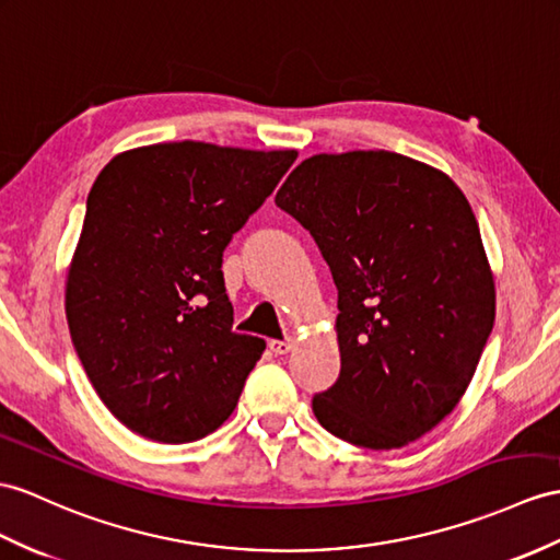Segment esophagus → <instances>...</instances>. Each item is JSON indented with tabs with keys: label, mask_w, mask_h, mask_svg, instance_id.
I'll use <instances>...</instances> for the list:
<instances>
[{
	"label": "esophagus",
	"mask_w": 560,
	"mask_h": 560,
	"mask_svg": "<svg viewBox=\"0 0 560 560\" xmlns=\"http://www.w3.org/2000/svg\"><path fill=\"white\" fill-rule=\"evenodd\" d=\"M268 347L272 349V353H278V357H282V353H290L294 349V339L288 337V339H270Z\"/></svg>",
	"instance_id": "obj_1"
}]
</instances>
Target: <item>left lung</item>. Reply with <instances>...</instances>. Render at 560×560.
I'll use <instances>...</instances> for the list:
<instances>
[{"label":"left lung","instance_id":"obj_1","mask_svg":"<svg viewBox=\"0 0 560 560\" xmlns=\"http://www.w3.org/2000/svg\"><path fill=\"white\" fill-rule=\"evenodd\" d=\"M276 201L337 284L342 371L313 413L349 444H411L454 411L494 327V272L468 197L428 163L357 149L304 159Z\"/></svg>","mask_w":560,"mask_h":560}]
</instances>
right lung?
Instances as JSON below:
<instances>
[{
    "mask_svg": "<svg viewBox=\"0 0 560 560\" xmlns=\"http://www.w3.org/2000/svg\"><path fill=\"white\" fill-rule=\"evenodd\" d=\"M294 159L185 140L128 149L97 175L66 318L94 392L128 430L185 444L235 411L266 342L233 332L223 249Z\"/></svg>",
    "mask_w": 560,
    "mask_h": 560,
    "instance_id": "right-lung-1",
    "label": "right lung"
}]
</instances>
